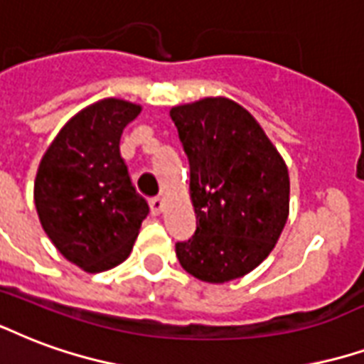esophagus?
I'll return each instance as SVG.
<instances>
[{
  "label": "esophagus",
  "instance_id": "esophagus-1",
  "mask_svg": "<svg viewBox=\"0 0 364 364\" xmlns=\"http://www.w3.org/2000/svg\"><path fill=\"white\" fill-rule=\"evenodd\" d=\"M161 210H164V198H160V196H156V198H152V200H150V212H152V214H160Z\"/></svg>",
  "mask_w": 364,
  "mask_h": 364
}]
</instances>
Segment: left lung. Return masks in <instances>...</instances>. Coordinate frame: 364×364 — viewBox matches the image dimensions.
Returning <instances> with one entry per match:
<instances>
[{
    "label": "left lung",
    "instance_id": "8db88e82",
    "mask_svg": "<svg viewBox=\"0 0 364 364\" xmlns=\"http://www.w3.org/2000/svg\"><path fill=\"white\" fill-rule=\"evenodd\" d=\"M191 166L196 231L175 245L208 284L243 278L272 252L289 216V173L258 121L223 96L169 109Z\"/></svg>",
    "mask_w": 364,
    "mask_h": 364
}]
</instances>
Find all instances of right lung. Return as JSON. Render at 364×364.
Instances as JSON below:
<instances>
[{
	"label": "right lung",
	"mask_w": 364,
	"mask_h": 364,
	"mask_svg": "<svg viewBox=\"0 0 364 364\" xmlns=\"http://www.w3.org/2000/svg\"><path fill=\"white\" fill-rule=\"evenodd\" d=\"M141 109L119 98L94 102L67 121L40 161V223L55 249L90 274L121 264L148 216L119 152L123 129Z\"/></svg>",
	"instance_id": "right-lung-1"
}]
</instances>
